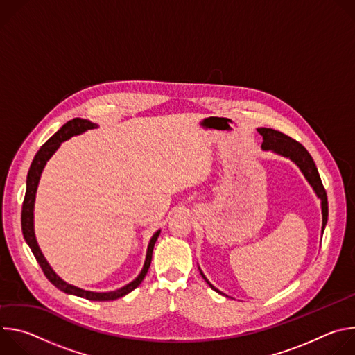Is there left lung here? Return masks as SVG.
<instances>
[{
    "instance_id": "8db88e82",
    "label": "left lung",
    "mask_w": 355,
    "mask_h": 355,
    "mask_svg": "<svg viewBox=\"0 0 355 355\" xmlns=\"http://www.w3.org/2000/svg\"><path fill=\"white\" fill-rule=\"evenodd\" d=\"M257 132L263 136L261 148L263 150H272L274 153L292 160L299 167L302 174L305 175L308 182L312 185V188L316 192L318 198H320V200H322V216H323L322 234H323L326 223H327V216H329L327 195H326V189H324V187L322 184L319 171L316 168V164H315L312 156L309 155V151L305 147H303L299 141L293 140L292 137H289V136H286V135H284V133H281L278 130H274V129H270V128H259ZM199 271H200V268H199ZM200 275H202V278H204L208 282V285L214 291L225 295L223 292H220L218 288H215L207 279V277L204 275V272H202V271H200Z\"/></svg>"
}]
</instances>
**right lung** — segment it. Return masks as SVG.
Instances as JSON below:
<instances>
[{
	"instance_id": "1",
	"label": "right lung",
	"mask_w": 355,
	"mask_h": 355,
	"mask_svg": "<svg viewBox=\"0 0 355 355\" xmlns=\"http://www.w3.org/2000/svg\"><path fill=\"white\" fill-rule=\"evenodd\" d=\"M96 125L87 121V119H81V118H74L71 121H69L66 125H63L52 137H50L36 153V156L33 157V162L29 167L28 171V177H26V192H25V198H24V204H22V215H21V223H22V233H24V239L28 243V245L31 247L33 256L36 259V261L39 263L43 274L46 275V278L52 282L56 288H59L60 291L70 293V295H76L80 297H85L88 300H115L118 297H122L125 295H128L129 292H132L133 289H136L143 278L146 277L148 267L151 264V254H153V248H155V243L160 234V230H157L153 237L150 239V243L147 245V254H146V260H144V266L140 271V274L137 275L136 279H133L132 282H129L128 285L116 289V291H111V292H92V291H85L81 288H77L74 285L67 284L66 281H63L53 270L52 267L49 266V263L46 261L44 256L42 254V251L37 245L36 237H35V230H33V207H35V196H36V189H37V184L40 180V174L47 163V160L52 157L56 150L59 148V146L77 135L84 133L88 129H95Z\"/></svg>"
}]
</instances>
